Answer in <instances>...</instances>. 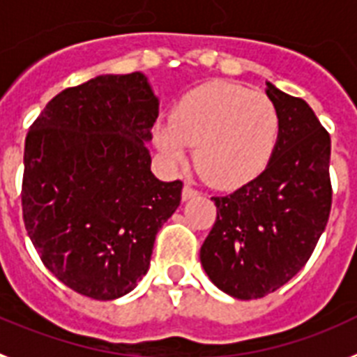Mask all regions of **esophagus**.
<instances>
[{"instance_id": "34e87169", "label": "esophagus", "mask_w": 357, "mask_h": 357, "mask_svg": "<svg viewBox=\"0 0 357 357\" xmlns=\"http://www.w3.org/2000/svg\"><path fill=\"white\" fill-rule=\"evenodd\" d=\"M195 195H199V191H197L195 188H191L190 184H185L184 190H182V199L188 200V199H191V197H195Z\"/></svg>"}]
</instances>
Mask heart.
<instances>
[{
  "mask_svg": "<svg viewBox=\"0 0 357 357\" xmlns=\"http://www.w3.org/2000/svg\"><path fill=\"white\" fill-rule=\"evenodd\" d=\"M279 135V114L264 93L225 82L191 91L173 111V120L155 128L166 158L184 162L197 147L200 175L229 188L257 175L272 155Z\"/></svg>",
  "mask_w": 357,
  "mask_h": 357,
  "instance_id": "heart-1",
  "label": "heart"
}]
</instances>
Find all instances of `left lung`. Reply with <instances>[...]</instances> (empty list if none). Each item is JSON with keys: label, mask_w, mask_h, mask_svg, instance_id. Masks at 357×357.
Masks as SVG:
<instances>
[{"label": "left lung", "mask_w": 357, "mask_h": 357, "mask_svg": "<svg viewBox=\"0 0 357 357\" xmlns=\"http://www.w3.org/2000/svg\"><path fill=\"white\" fill-rule=\"evenodd\" d=\"M266 85L279 114L272 158L234 193L211 197L217 219L200 246L211 282L244 301L272 294L305 266L332 208L331 135L305 100Z\"/></svg>", "instance_id": "obj_1"}]
</instances>
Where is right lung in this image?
<instances>
[{
	"instance_id": "add662e5",
	"label": "right lung",
	"mask_w": 357,
	"mask_h": 357,
	"mask_svg": "<svg viewBox=\"0 0 357 357\" xmlns=\"http://www.w3.org/2000/svg\"><path fill=\"white\" fill-rule=\"evenodd\" d=\"M158 100L142 73L96 76L56 94L25 138L23 222L58 281L98 301L137 287L182 181L151 173Z\"/></svg>"
}]
</instances>
